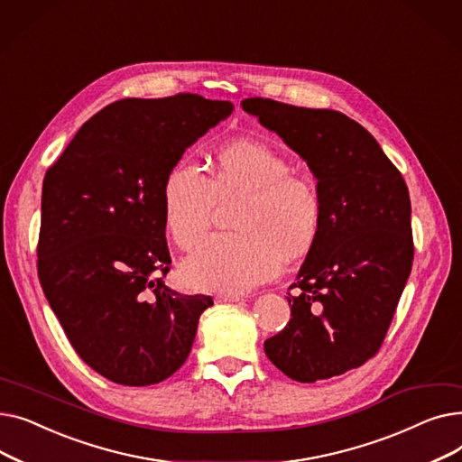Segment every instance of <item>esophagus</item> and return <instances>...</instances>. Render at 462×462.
Segmentation results:
<instances>
[{"instance_id":"esophagus-1","label":"esophagus","mask_w":462,"mask_h":462,"mask_svg":"<svg viewBox=\"0 0 462 462\" xmlns=\"http://www.w3.org/2000/svg\"><path fill=\"white\" fill-rule=\"evenodd\" d=\"M241 300H244V298L236 296V294H218V296H215L217 303H237Z\"/></svg>"}]
</instances>
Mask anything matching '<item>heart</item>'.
<instances>
[{
    "mask_svg": "<svg viewBox=\"0 0 462 462\" xmlns=\"http://www.w3.org/2000/svg\"><path fill=\"white\" fill-rule=\"evenodd\" d=\"M245 192L234 213L239 232L213 234L181 263V281L199 292L241 294L281 273L284 254H305L319 237L322 200L317 185L294 174L270 143L237 140L218 148L211 178L192 161L170 166L162 218L181 249L206 234L217 197Z\"/></svg>",
    "mask_w": 462,
    "mask_h": 462,
    "instance_id": "heart-1",
    "label": "heart"
}]
</instances>
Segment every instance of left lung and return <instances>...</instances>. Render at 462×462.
I'll list each match as a JSON object with an SVG mask.
<instances>
[{"label": "left lung", "mask_w": 462, "mask_h": 462, "mask_svg": "<svg viewBox=\"0 0 462 462\" xmlns=\"http://www.w3.org/2000/svg\"><path fill=\"white\" fill-rule=\"evenodd\" d=\"M317 178L322 225L288 298L290 322L263 343L288 378L317 382L373 357L411 272L408 187L374 136L348 116L272 99L241 101Z\"/></svg>", "instance_id": "left-lung-1"}]
</instances>
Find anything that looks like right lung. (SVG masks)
Returning <instances> with one entry per match:
<instances>
[{"instance_id":"obj_1","label":"right lung","mask_w":462,"mask_h":462,"mask_svg":"<svg viewBox=\"0 0 462 462\" xmlns=\"http://www.w3.org/2000/svg\"><path fill=\"white\" fill-rule=\"evenodd\" d=\"M234 110L194 93L121 99L89 117L46 170L39 279L72 348L121 385L172 376L209 296H183L168 273L162 183L185 150Z\"/></svg>"}]
</instances>
